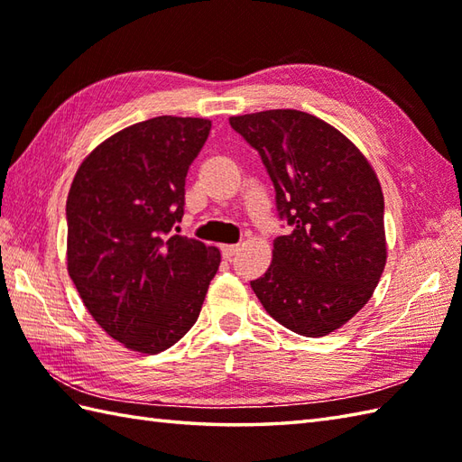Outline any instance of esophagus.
Wrapping results in <instances>:
<instances>
[{"label":"esophagus","mask_w":462,"mask_h":462,"mask_svg":"<svg viewBox=\"0 0 462 462\" xmlns=\"http://www.w3.org/2000/svg\"><path fill=\"white\" fill-rule=\"evenodd\" d=\"M220 250H222V256L224 258H232L234 254L240 250V244H222Z\"/></svg>","instance_id":"obj_1"}]
</instances>
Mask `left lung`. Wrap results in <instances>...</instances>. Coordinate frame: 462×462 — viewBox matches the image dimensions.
<instances>
[{
    "mask_svg": "<svg viewBox=\"0 0 462 462\" xmlns=\"http://www.w3.org/2000/svg\"><path fill=\"white\" fill-rule=\"evenodd\" d=\"M230 125L260 152L291 226L250 286L283 328L328 336L365 306L385 270L377 174L346 134L310 113L272 109L230 116Z\"/></svg>",
    "mask_w": 462,
    "mask_h": 462,
    "instance_id": "left-lung-1",
    "label": "left lung"
}]
</instances>
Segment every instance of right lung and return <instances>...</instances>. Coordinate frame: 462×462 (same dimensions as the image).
Wrapping results in <instances>:
<instances>
[{"label": "right lung", "instance_id": "right-lung-1", "mask_svg": "<svg viewBox=\"0 0 462 462\" xmlns=\"http://www.w3.org/2000/svg\"><path fill=\"white\" fill-rule=\"evenodd\" d=\"M212 123L154 116L85 156L67 196V272L93 319L126 349L161 353L189 331L220 250L171 234Z\"/></svg>", "mask_w": 462, "mask_h": 462}]
</instances>
